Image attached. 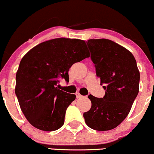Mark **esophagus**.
<instances>
[{
  "instance_id": "esophagus-1",
  "label": "esophagus",
  "mask_w": 154,
  "mask_h": 154,
  "mask_svg": "<svg viewBox=\"0 0 154 154\" xmlns=\"http://www.w3.org/2000/svg\"><path fill=\"white\" fill-rule=\"evenodd\" d=\"M76 96H77V98H81L82 97L79 92H77V93H76Z\"/></svg>"
}]
</instances>
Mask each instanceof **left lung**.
I'll list each match as a JSON object with an SVG mask.
<instances>
[{"label": "left lung", "instance_id": "1", "mask_svg": "<svg viewBox=\"0 0 154 154\" xmlns=\"http://www.w3.org/2000/svg\"><path fill=\"white\" fill-rule=\"evenodd\" d=\"M87 45L106 94L103 98L88 95L91 107L83 117L91 128L109 131L117 127L130 112L139 93L140 71L132 53L112 40L90 39Z\"/></svg>", "mask_w": 154, "mask_h": 154}]
</instances>
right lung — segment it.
<instances>
[{"instance_id": "obj_1", "label": "right lung", "mask_w": 154, "mask_h": 154, "mask_svg": "<svg viewBox=\"0 0 154 154\" xmlns=\"http://www.w3.org/2000/svg\"><path fill=\"white\" fill-rule=\"evenodd\" d=\"M89 57L84 40L65 38L43 42L23 56L16 73L15 94L32 126L46 131L62 127L76 96L60 90L58 79L69 81L72 65Z\"/></svg>"}]
</instances>
